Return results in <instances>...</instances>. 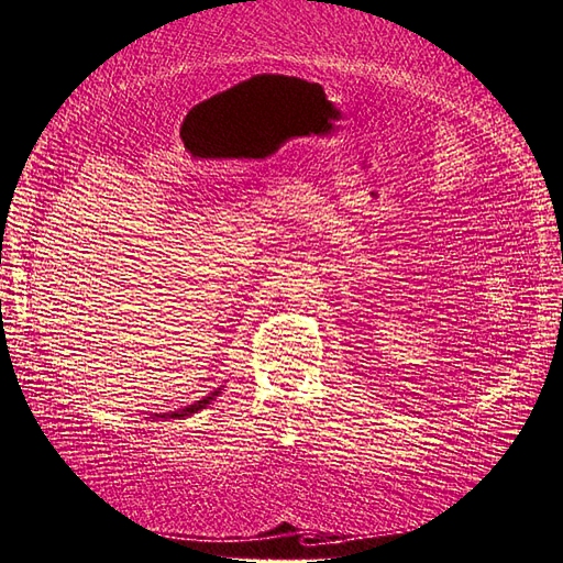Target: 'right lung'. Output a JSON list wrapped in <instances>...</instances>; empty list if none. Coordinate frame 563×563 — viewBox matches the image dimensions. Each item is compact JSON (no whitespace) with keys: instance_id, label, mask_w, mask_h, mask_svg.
<instances>
[{"instance_id":"add662e5","label":"right lung","mask_w":563,"mask_h":563,"mask_svg":"<svg viewBox=\"0 0 563 563\" xmlns=\"http://www.w3.org/2000/svg\"><path fill=\"white\" fill-rule=\"evenodd\" d=\"M224 390V385L222 388H217L214 393H209L207 398H202V400H197V402H192V405H187V407H183V410H175V412H165V415H156V417H163V420H185V417H190V415H195V412H200V410H205V407L212 402L219 393Z\"/></svg>"}]
</instances>
